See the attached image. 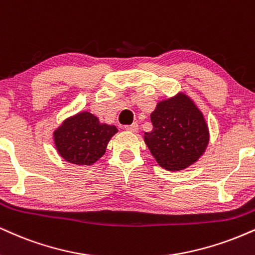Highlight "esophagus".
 <instances>
[{"label":"esophagus","mask_w":255,"mask_h":255,"mask_svg":"<svg viewBox=\"0 0 255 255\" xmlns=\"http://www.w3.org/2000/svg\"><path fill=\"white\" fill-rule=\"evenodd\" d=\"M125 129L128 131H131V133H136V131L139 130V125H137L136 122H134V124H131L130 126H126Z\"/></svg>","instance_id":"34e87169"}]
</instances>
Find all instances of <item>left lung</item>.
I'll return each instance as SVG.
<instances>
[{
    "instance_id": "1",
    "label": "left lung",
    "mask_w": 255,
    "mask_h": 255,
    "mask_svg": "<svg viewBox=\"0 0 255 255\" xmlns=\"http://www.w3.org/2000/svg\"><path fill=\"white\" fill-rule=\"evenodd\" d=\"M153 129L143 140L159 166L182 171L203 155L209 143V128L203 113L184 93L158 102L151 114Z\"/></svg>"
}]
</instances>
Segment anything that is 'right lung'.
<instances>
[{
	"mask_svg": "<svg viewBox=\"0 0 255 255\" xmlns=\"http://www.w3.org/2000/svg\"><path fill=\"white\" fill-rule=\"evenodd\" d=\"M118 133L114 125L101 124L89 112L70 116L53 131L58 154L75 165H93L106 153L108 142Z\"/></svg>",
	"mask_w": 255,
	"mask_h": 255,
	"instance_id": "right-lung-1",
	"label": "right lung"
}]
</instances>
